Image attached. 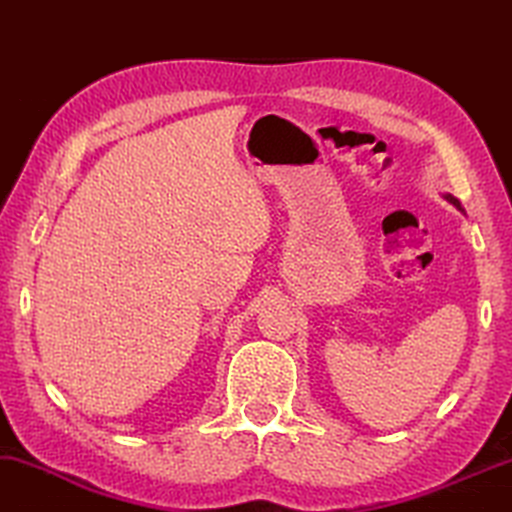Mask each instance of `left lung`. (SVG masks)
Here are the masks:
<instances>
[{
	"mask_svg": "<svg viewBox=\"0 0 512 512\" xmlns=\"http://www.w3.org/2000/svg\"><path fill=\"white\" fill-rule=\"evenodd\" d=\"M444 197H446V200H448V202H451V204H455V207L462 211V207H460V200H455V197H453V195H444Z\"/></svg>",
	"mask_w": 512,
	"mask_h": 512,
	"instance_id": "8db88e82",
	"label": "left lung"
}]
</instances>
